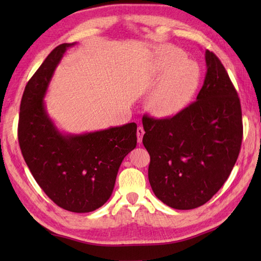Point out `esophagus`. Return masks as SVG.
I'll return each mask as SVG.
<instances>
[{
	"mask_svg": "<svg viewBox=\"0 0 261 261\" xmlns=\"http://www.w3.org/2000/svg\"><path fill=\"white\" fill-rule=\"evenodd\" d=\"M144 134H145L144 128L141 127V126H139V127L137 128V141H138V144H141V141H143Z\"/></svg>",
	"mask_w": 261,
	"mask_h": 261,
	"instance_id": "1",
	"label": "esophagus"
}]
</instances>
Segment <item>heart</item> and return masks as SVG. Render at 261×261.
Returning a JSON list of instances; mask_svg holds the SVG:
<instances>
[{
	"instance_id": "obj_1",
	"label": "heart",
	"mask_w": 261,
	"mask_h": 261,
	"mask_svg": "<svg viewBox=\"0 0 261 261\" xmlns=\"http://www.w3.org/2000/svg\"><path fill=\"white\" fill-rule=\"evenodd\" d=\"M149 78L156 84L148 100L154 116L171 117L186 109L198 92L202 73L184 51L164 46L156 52L149 68Z\"/></svg>"
}]
</instances>
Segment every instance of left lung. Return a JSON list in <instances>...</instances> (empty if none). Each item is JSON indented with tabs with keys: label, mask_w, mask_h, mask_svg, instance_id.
<instances>
[{
	"label": "left lung",
	"mask_w": 261,
	"mask_h": 261,
	"mask_svg": "<svg viewBox=\"0 0 261 261\" xmlns=\"http://www.w3.org/2000/svg\"><path fill=\"white\" fill-rule=\"evenodd\" d=\"M204 59L207 72L195 102L171 118H143L150 185L158 199L178 210L212 198L230 176L242 144L238 92L217 55L207 50Z\"/></svg>",
	"instance_id": "left-lung-1"
}]
</instances>
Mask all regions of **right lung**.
Instances as JSON below:
<instances>
[{
  "mask_svg": "<svg viewBox=\"0 0 261 261\" xmlns=\"http://www.w3.org/2000/svg\"><path fill=\"white\" fill-rule=\"evenodd\" d=\"M73 43L57 46L23 91L18 140L36 181L59 207L91 212L112 195L124 158L137 145V125L128 123L90 133L61 132L46 111L44 98L63 55Z\"/></svg>",
  "mask_w": 261,
  "mask_h": 261,
  "instance_id": "1",
  "label": "right lung"
}]
</instances>
